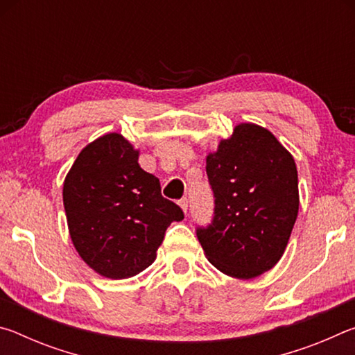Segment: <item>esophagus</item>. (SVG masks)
<instances>
[{"instance_id": "34e87169", "label": "esophagus", "mask_w": 355, "mask_h": 355, "mask_svg": "<svg viewBox=\"0 0 355 355\" xmlns=\"http://www.w3.org/2000/svg\"><path fill=\"white\" fill-rule=\"evenodd\" d=\"M178 205H180V207H182V209H183V211H184V213H188V208H189V202H188V199H186V197H184V199H182V200H180V202H178Z\"/></svg>"}]
</instances>
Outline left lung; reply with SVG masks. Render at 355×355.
I'll list each match as a JSON object with an SVG mask.
<instances>
[{
	"label": "left lung",
	"instance_id": "1",
	"mask_svg": "<svg viewBox=\"0 0 355 355\" xmlns=\"http://www.w3.org/2000/svg\"><path fill=\"white\" fill-rule=\"evenodd\" d=\"M214 216L197 238L208 261L235 279H254L284 255L299 211L297 169L271 131L239 123L207 156Z\"/></svg>",
	"mask_w": 355,
	"mask_h": 355
}]
</instances>
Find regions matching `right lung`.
Here are the masks:
<instances>
[{"mask_svg": "<svg viewBox=\"0 0 355 355\" xmlns=\"http://www.w3.org/2000/svg\"><path fill=\"white\" fill-rule=\"evenodd\" d=\"M137 159L139 150L122 135L107 133L81 150L64 180L71 243L87 266L107 279L147 269L167 227L184 218Z\"/></svg>", "mask_w": 355, "mask_h": 355, "instance_id": "obj_1", "label": "right lung"}]
</instances>
